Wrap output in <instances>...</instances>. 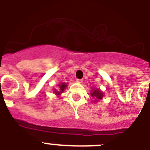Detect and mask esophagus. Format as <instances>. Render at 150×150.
I'll return each instance as SVG.
<instances>
[{"label":"esophagus","instance_id":"obj_1","mask_svg":"<svg viewBox=\"0 0 150 150\" xmlns=\"http://www.w3.org/2000/svg\"><path fill=\"white\" fill-rule=\"evenodd\" d=\"M76 82H78V83H82L83 82V79H76Z\"/></svg>","mask_w":150,"mask_h":150}]
</instances>
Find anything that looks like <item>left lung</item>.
<instances>
[{
  "instance_id": "1",
  "label": "left lung",
  "mask_w": 150,
  "mask_h": 150,
  "mask_svg": "<svg viewBox=\"0 0 150 150\" xmlns=\"http://www.w3.org/2000/svg\"><path fill=\"white\" fill-rule=\"evenodd\" d=\"M91 95L92 97H95L98 99H101L103 97V93L99 90H92V92L91 93Z\"/></svg>"
}]
</instances>
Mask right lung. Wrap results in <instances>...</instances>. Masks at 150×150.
<instances>
[{"mask_svg":"<svg viewBox=\"0 0 150 150\" xmlns=\"http://www.w3.org/2000/svg\"><path fill=\"white\" fill-rule=\"evenodd\" d=\"M59 86H60V91H55V93L56 94V95H60L61 93H62V91H63L64 90V88L67 87V85H66L65 83H62V84L59 85Z\"/></svg>","mask_w":150,"mask_h":150,"instance_id":"obj_1","label":"right lung"}]
</instances>
